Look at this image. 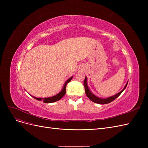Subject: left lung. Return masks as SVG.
Returning a JSON list of instances; mask_svg holds the SVG:
<instances>
[{
	"label": "left lung",
	"instance_id": "8db88e82",
	"mask_svg": "<svg viewBox=\"0 0 148 148\" xmlns=\"http://www.w3.org/2000/svg\"><path fill=\"white\" fill-rule=\"evenodd\" d=\"M127 84H128V82L126 83V84H125V86L122 90L120 92H119V93L116 94L115 95L106 98V99H102V98H99V97H97L96 96H95V95H93V94L90 91V90H89V89L88 86V84H87V78L86 77H85L84 81V89H85V93H86L87 97L92 102L97 103V104H108V103L112 102L114 100H115L116 99V98H117L121 95V93H122L124 91V89L126 88Z\"/></svg>",
	"mask_w": 148,
	"mask_h": 148
}]
</instances>
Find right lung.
<instances>
[{
	"instance_id": "obj_1",
	"label": "right lung",
	"mask_w": 148,
	"mask_h": 148,
	"mask_svg": "<svg viewBox=\"0 0 148 148\" xmlns=\"http://www.w3.org/2000/svg\"><path fill=\"white\" fill-rule=\"evenodd\" d=\"M72 78H73V77H71L68 80H67V81L65 83V84L64 85V87H63V88H62V91L59 93H58L57 95H56L55 96H53L52 97H46V98H38V97H33L32 96H31L33 97L34 99H37L38 101H42L44 103H52V102H56L57 101H59L60 99H62V98L64 96V95H65L66 84H67V83H69L71 81V79H72Z\"/></svg>"
}]
</instances>
